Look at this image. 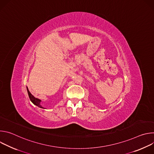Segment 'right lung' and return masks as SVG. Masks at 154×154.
Wrapping results in <instances>:
<instances>
[{"mask_svg":"<svg viewBox=\"0 0 154 154\" xmlns=\"http://www.w3.org/2000/svg\"><path fill=\"white\" fill-rule=\"evenodd\" d=\"M27 92H28V94H29V98H30V100L32 101V102L33 104H35V105L38 106V107L44 108L41 106V100L40 99H37V98L35 97L30 93V91H29L28 88H27Z\"/></svg>","mask_w":154,"mask_h":154,"instance_id":"right-lung-1","label":"right lung"}]
</instances>
